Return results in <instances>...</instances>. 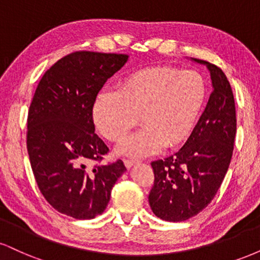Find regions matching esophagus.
I'll list each match as a JSON object with an SVG mask.
<instances>
[{
    "label": "esophagus",
    "instance_id": "1",
    "mask_svg": "<svg viewBox=\"0 0 260 260\" xmlns=\"http://www.w3.org/2000/svg\"><path fill=\"white\" fill-rule=\"evenodd\" d=\"M123 162H124V166H126L127 169H131L134 165V164L137 162V161H134V160H124Z\"/></svg>",
    "mask_w": 260,
    "mask_h": 260
}]
</instances>
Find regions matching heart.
<instances>
[{
  "mask_svg": "<svg viewBox=\"0 0 260 260\" xmlns=\"http://www.w3.org/2000/svg\"><path fill=\"white\" fill-rule=\"evenodd\" d=\"M207 98V84L196 71L154 67L121 80L117 91H103L92 106V120L104 138L121 142L139 122L117 153L145 157L164 147L175 148L192 133Z\"/></svg>",
  "mask_w": 260,
  "mask_h": 260,
  "instance_id": "heart-1",
  "label": "heart"
}]
</instances>
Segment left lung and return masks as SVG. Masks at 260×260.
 I'll return each mask as SVG.
<instances>
[{
    "instance_id": "1",
    "label": "left lung",
    "mask_w": 260,
    "mask_h": 260,
    "mask_svg": "<svg viewBox=\"0 0 260 260\" xmlns=\"http://www.w3.org/2000/svg\"><path fill=\"white\" fill-rule=\"evenodd\" d=\"M192 59L207 66L213 91L183 147L151 162L155 180L149 204L165 221H184L208 207L221 186L234 151L236 107L231 85L217 66Z\"/></svg>"
}]
</instances>
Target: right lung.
<instances>
[{
    "mask_svg": "<svg viewBox=\"0 0 260 260\" xmlns=\"http://www.w3.org/2000/svg\"><path fill=\"white\" fill-rule=\"evenodd\" d=\"M128 55L78 51L58 59L39 82L29 107L26 148L38 187L59 213L86 220L104 213L123 161H101L109 148L95 134L92 106Z\"/></svg>",
    "mask_w": 260,
    "mask_h": 260,
    "instance_id": "right-lung-1",
    "label": "right lung"
}]
</instances>
